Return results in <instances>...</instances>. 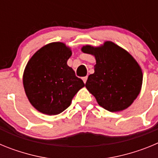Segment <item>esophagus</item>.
<instances>
[{"label": "esophagus", "instance_id": "1", "mask_svg": "<svg viewBox=\"0 0 158 158\" xmlns=\"http://www.w3.org/2000/svg\"><path fill=\"white\" fill-rule=\"evenodd\" d=\"M87 79H88V77H87V76H86V77H84L82 78V80H83L84 83H85V84L86 83V81H87Z\"/></svg>", "mask_w": 158, "mask_h": 158}]
</instances>
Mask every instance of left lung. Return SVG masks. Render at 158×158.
<instances>
[{
    "instance_id": "8db88e82",
    "label": "left lung",
    "mask_w": 158,
    "mask_h": 158,
    "mask_svg": "<svg viewBox=\"0 0 158 158\" xmlns=\"http://www.w3.org/2000/svg\"><path fill=\"white\" fill-rule=\"evenodd\" d=\"M81 51L95 57L94 73L85 83L100 106L111 112L127 109L142 89L140 65L128 51L111 41L99 47L85 45Z\"/></svg>"
}]
</instances>
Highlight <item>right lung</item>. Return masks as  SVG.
<instances>
[{
	"label": "right lung",
	"mask_w": 158,
	"mask_h": 158,
	"mask_svg": "<svg viewBox=\"0 0 158 158\" xmlns=\"http://www.w3.org/2000/svg\"><path fill=\"white\" fill-rule=\"evenodd\" d=\"M71 55L70 47L54 42L41 47L27 62L23 71V88L31 104L40 112L58 115L85 86L67 65Z\"/></svg>",
	"instance_id": "add662e5"
}]
</instances>
